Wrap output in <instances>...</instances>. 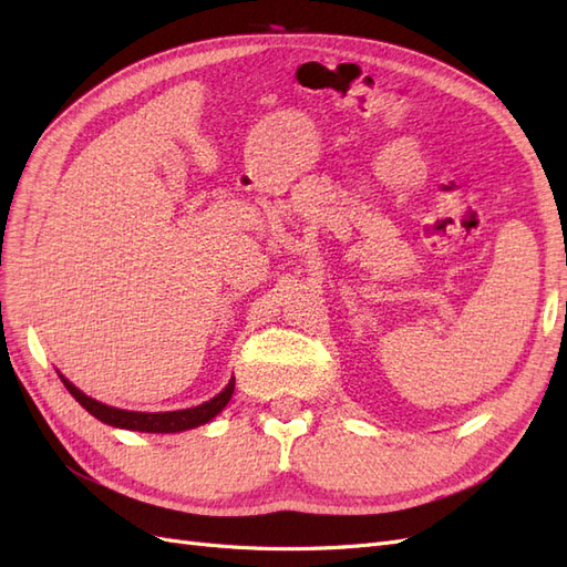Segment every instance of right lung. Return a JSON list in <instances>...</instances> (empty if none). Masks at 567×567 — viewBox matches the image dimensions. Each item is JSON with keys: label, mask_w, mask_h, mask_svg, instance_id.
<instances>
[{"label": "right lung", "mask_w": 567, "mask_h": 567, "mask_svg": "<svg viewBox=\"0 0 567 567\" xmlns=\"http://www.w3.org/2000/svg\"><path fill=\"white\" fill-rule=\"evenodd\" d=\"M59 378H61L63 386H66V390L75 396L80 406H83L96 420H102V423L121 427V430L161 432V434L183 432V430H192V427H199V425L208 423V420H214L225 406H228V401L233 399V392H235V378H230L228 386H225V390L220 394H216L212 401H204L202 406L168 411V413H142V411H123V409L106 406V403L87 396L85 392H80L78 386L63 375H59Z\"/></svg>", "instance_id": "obj_1"}]
</instances>
